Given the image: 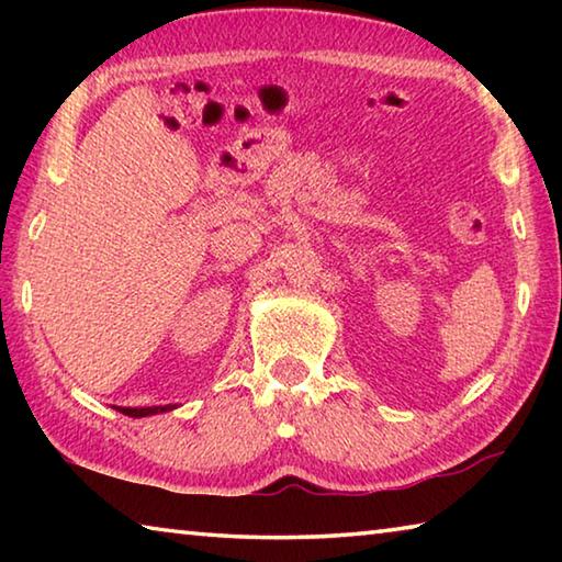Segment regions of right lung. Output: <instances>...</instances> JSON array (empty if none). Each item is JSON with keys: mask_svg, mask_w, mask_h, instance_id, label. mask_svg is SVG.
Returning a JSON list of instances; mask_svg holds the SVG:
<instances>
[{"mask_svg": "<svg viewBox=\"0 0 562 562\" xmlns=\"http://www.w3.org/2000/svg\"><path fill=\"white\" fill-rule=\"evenodd\" d=\"M176 404H166V406H144V408H131V406H119L121 414L140 418V416H154V414H164V412H173Z\"/></svg>", "mask_w": 562, "mask_h": 562, "instance_id": "right-lung-1", "label": "right lung"}]
</instances>
